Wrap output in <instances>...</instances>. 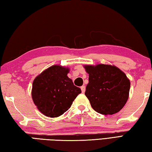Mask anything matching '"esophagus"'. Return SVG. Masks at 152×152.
Masks as SVG:
<instances>
[{"instance_id": "esophagus-1", "label": "esophagus", "mask_w": 152, "mask_h": 152, "mask_svg": "<svg viewBox=\"0 0 152 152\" xmlns=\"http://www.w3.org/2000/svg\"><path fill=\"white\" fill-rule=\"evenodd\" d=\"M81 89L82 93H84L85 91V86H82V87H81Z\"/></svg>"}]
</instances>
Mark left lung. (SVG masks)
I'll use <instances>...</instances> for the list:
<instances>
[{
	"mask_svg": "<svg viewBox=\"0 0 152 152\" xmlns=\"http://www.w3.org/2000/svg\"><path fill=\"white\" fill-rule=\"evenodd\" d=\"M88 83L85 95L93 109L108 115L118 113L126 103L130 88L129 79L114 65H85Z\"/></svg>",
	"mask_w": 152,
	"mask_h": 152,
	"instance_id": "8db88e82",
	"label": "left lung"
}]
</instances>
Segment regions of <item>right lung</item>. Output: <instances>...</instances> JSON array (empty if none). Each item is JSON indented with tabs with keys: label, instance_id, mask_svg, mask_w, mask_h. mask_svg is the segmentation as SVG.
Segmentation results:
<instances>
[{
	"label": "right lung",
	"instance_id": "1",
	"mask_svg": "<svg viewBox=\"0 0 152 152\" xmlns=\"http://www.w3.org/2000/svg\"><path fill=\"white\" fill-rule=\"evenodd\" d=\"M68 67L55 65L45 69L34 80L31 97L38 109L45 116L55 118L71 107L81 88L67 77Z\"/></svg>",
	"mask_w": 152,
	"mask_h": 152
}]
</instances>
